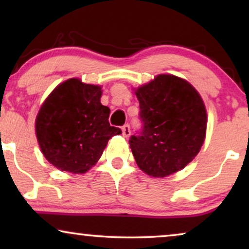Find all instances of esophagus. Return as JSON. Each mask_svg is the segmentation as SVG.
I'll return each instance as SVG.
<instances>
[{
    "mask_svg": "<svg viewBox=\"0 0 249 249\" xmlns=\"http://www.w3.org/2000/svg\"><path fill=\"white\" fill-rule=\"evenodd\" d=\"M121 130H122V135H124V137H129V136H130V125H129L128 124H124V125H122V128H121Z\"/></svg>",
    "mask_w": 249,
    "mask_h": 249,
    "instance_id": "obj_1",
    "label": "esophagus"
}]
</instances>
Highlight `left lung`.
I'll use <instances>...</instances> for the list:
<instances>
[{
    "mask_svg": "<svg viewBox=\"0 0 249 249\" xmlns=\"http://www.w3.org/2000/svg\"><path fill=\"white\" fill-rule=\"evenodd\" d=\"M135 93L142 127L129 144L139 169L155 178L183 169L206 135V108L198 91L181 78L159 74Z\"/></svg>",
    "mask_w": 249,
    "mask_h": 249,
    "instance_id": "1",
    "label": "left lung"
}]
</instances>
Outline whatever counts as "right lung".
Wrapping results in <instances>:
<instances>
[{
    "label": "right lung",
    "instance_id": "right-lung-1",
    "mask_svg": "<svg viewBox=\"0 0 249 249\" xmlns=\"http://www.w3.org/2000/svg\"><path fill=\"white\" fill-rule=\"evenodd\" d=\"M102 88L71 78L49 95L36 118L43 155L61 171L85 173L103 154L120 128L108 124L110 108L101 103Z\"/></svg>",
    "mask_w": 249,
    "mask_h": 249
}]
</instances>
